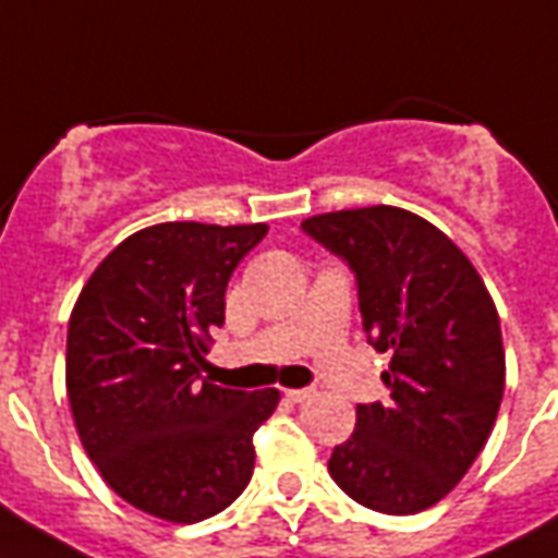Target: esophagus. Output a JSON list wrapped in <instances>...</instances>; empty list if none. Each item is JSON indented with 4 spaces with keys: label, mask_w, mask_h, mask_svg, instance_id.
Listing matches in <instances>:
<instances>
[{
    "label": "esophagus",
    "mask_w": 558,
    "mask_h": 558,
    "mask_svg": "<svg viewBox=\"0 0 558 558\" xmlns=\"http://www.w3.org/2000/svg\"><path fill=\"white\" fill-rule=\"evenodd\" d=\"M315 396V389H284V398L291 401V404H303L308 398Z\"/></svg>",
    "instance_id": "esophagus-1"
}]
</instances>
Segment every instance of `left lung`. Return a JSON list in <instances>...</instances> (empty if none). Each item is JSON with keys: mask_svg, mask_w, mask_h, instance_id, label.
<instances>
[{"mask_svg": "<svg viewBox=\"0 0 558 558\" xmlns=\"http://www.w3.org/2000/svg\"><path fill=\"white\" fill-rule=\"evenodd\" d=\"M308 238L348 262L363 329L389 353V401L360 404L329 475L360 506L416 514L473 466L506 389L499 315L482 276L437 226L374 205L303 219Z\"/></svg>", "mask_w": 558, "mask_h": 558, "instance_id": "left-lung-1", "label": "left lung"}]
</instances>
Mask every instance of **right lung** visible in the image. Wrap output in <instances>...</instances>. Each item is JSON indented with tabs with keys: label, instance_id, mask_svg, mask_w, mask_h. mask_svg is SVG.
Instances as JSON below:
<instances>
[{
	"label": "right lung",
	"instance_id": "1",
	"mask_svg": "<svg viewBox=\"0 0 558 558\" xmlns=\"http://www.w3.org/2000/svg\"><path fill=\"white\" fill-rule=\"evenodd\" d=\"M267 234L255 226L160 222L121 240L68 324V401L83 449L124 502L169 523L229 508L255 470L252 434L279 389L202 377L226 288Z\"/></svg>",
	"mask_w": 558,
	"mask_h": 558
}]
</instances>
